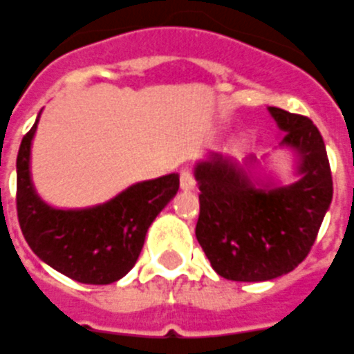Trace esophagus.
<instances>
[{
  "instance_id": "34e87169",
  "label": "esophagus",
  "mask_w": 354,
  "mask_h": 354,
  "mask_svg": "<svg viewBox=\"0 0 354 354\" xmlns=\"http://www.w3.org/2000/svg\"><path fill=\"white\" fill-rule=\"evenodd\" d=\"M180 185H182L183 191H191V189H195L196 180L191 169H182V172H180Z\"/></svg>"
}]
</instances>
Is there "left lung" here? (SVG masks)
<instances>
[{
	"label": "left lung",
	"instance_id": "8db88e82",
	"mask_svg": "<svg viewBox=\"0 0 354 354\" xmlns=\"http://www.w3.org/2000/svg\"><path fill=\"white\" fill-rule=\"evenodd\" d=\"M282 145L301 153V180L256 189L232 159L196 165L201 213L196 239L223 279L263 282L293 271L308 256L333 201V174L319 129L308 117L269 107Z\"/></svg>",
	"mask_w": 354,
	"mask_h": 354
}]
</instances>
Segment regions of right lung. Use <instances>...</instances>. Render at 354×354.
Instances as JSON below:
<instances>
[{"label": "right lung", "instance_id": "obj_1", "mask_svg": "<svg viewBox=\"0 0 354 354\" xmlns=\"http://www.w3.org/2000/svg\"><path fill=\"white\" fill-rule=\"evenodd\" d=\"M37 122L24 135L16 158V212L27 245L40 260L75 282H117L135 266L148 226L178 193L180 176L167 174L135 183L91 209H53L37 196L29 178Z\"/></svg>", "mask_w": 354, "mask_h": 354}]
</instances>
